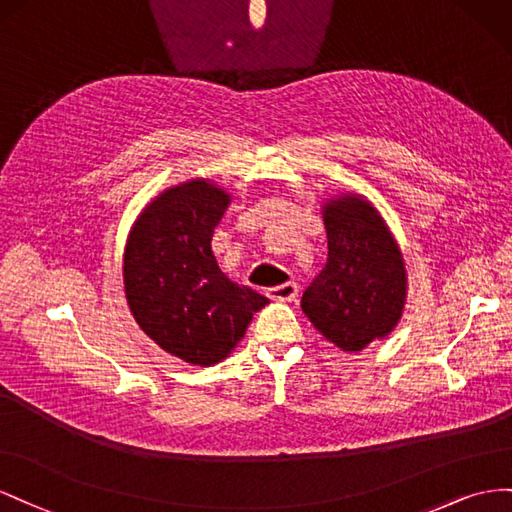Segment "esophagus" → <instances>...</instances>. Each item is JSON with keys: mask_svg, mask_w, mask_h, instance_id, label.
<instances>
[{"mask_svg": "<svg viewBox=\"0 0 512 512\" xmlns=\"http://www.w3.org/2000/svg\"><path fill=\"white\" fill-rule=\"evenodd\" d=\"M268 296L272 300H279V302H291V300H296V296H298V285L294 281H289V283H283L279 287H270Z\"/></svg>", "mask_w": 512, "mask_h": 512, "instance_id": "esophagus-1", "label": "esophagus"}]
</instances>
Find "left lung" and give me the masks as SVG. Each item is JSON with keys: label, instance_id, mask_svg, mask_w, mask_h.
Wrapping results in <instances>:
<instances>
[{"label": "left lung", "instance_id": "8db88e82", "mask_svg": "<svg viewBox=\"0 0 512 512\" xmlns=\"http://www.w3.org/2000/svg\"><path fill=\"white\" fill-rule=\"evenodd\" d=\"M328 261L302 294V311L343 352H360L397 326L405 304L403 255L367 199L324 206Z\"/></svg>", "mask_w": 512, "mask_h": 512}]
</instances>
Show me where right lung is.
Returning <instances> with one entry per match:
<instances>
[{
    "label": "right lung",
    "instance_id": "obj_1",
    "mask_svg": "<svg viewBox=\"0 0 512 512\" xmlns=\"http://www.w3.org/2000/svg\"><path fill=\"white\" fill-rule=\"evenodd\" d=\"M229 195L208 180L173 186L141 212L124 251L130 311L148 337L184 362L210 367L270 302L229 281L212 253Z\"/></svg>",
    "mask_w": 512,
    "mask_h": 512
}]
</instances>
